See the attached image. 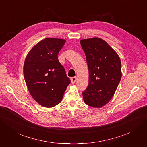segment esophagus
<instances>
[{"label": "esophagus", "mask_w": 147, "mask_h": 147, "mask_svg": "<svg viewBox=\"0 0 147 147\" xmlns=\"http://www.w3.org/2000/svg\"><path fill=\"white\" fill-rule=\"evenodd\" d=\"M77 80V78L74 77H72V78H71V82H72V84H74L75 83V82H76Z\"/></svg>", "instance_id": "esophagus-1"}]
</instances>
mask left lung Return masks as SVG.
<instances>
[{
    "label": "left lung",
    "instance_id": "8db88e82",
    "mask_svg": "<svg viewBox=\"0 0 147 147\" xmlns=\"http://www.w3.org/2000/svg\"><path fill=\"white\" fill-rule=\"evenodd\" d=\"M89 69V84L83 92L84 103L99 108L112 98L121 78L118 55L104 40L93 37L80 40Z\"/></svg>",
    "mask_w": 147,
    "mask_h": 147
}]
</instances>
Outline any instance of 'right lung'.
I'll list each match as a JSON object with an SVG mask.
<instances>
[{
	"mask_svg": "<svg viewBox=\"0 0 147 147\" xmlns=\"http://www.w3.org/2000/svg\"><path fill=\"white\" fill-rule=\"evenodd\" d=\"M65 42L46 38L35 45L25 59L23 74L26 86L33 99L45 107L59 104L70 83L57 58Z\"/></svg>",
	"mask_w": 147,
	"mask_h": 147,
	"instance_id": "add662e5",
	"label": "right lung"
}]
</instances>
